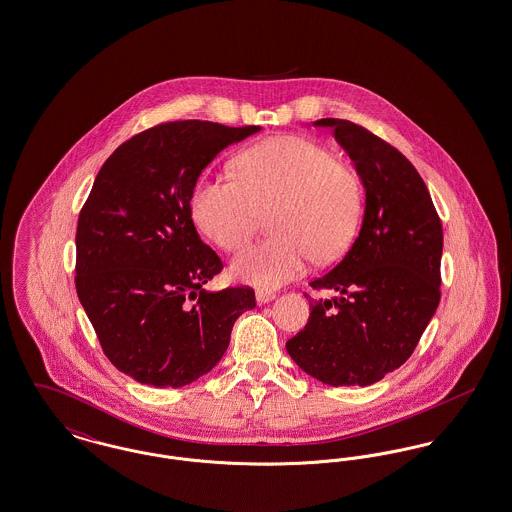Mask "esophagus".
I'll return each instance as SVG.
<instances>
[{
    "mask_svg": "<svg viewBox=\"0 0 512 512\" xmlns=\"http://www.w3.org/2000/svg\"><path fill=\"white\" fill-rule=\"evenodd\" d=\"M255 297H257V303H268V301H272L274 297H276V293L270 292V290H257L255 292Z\"/></svg>",
    "mask_w": 512,
    "mask_h": 512,
    "instance_id": "34e87169",
    "label": "esophagus"
}]
</instances>
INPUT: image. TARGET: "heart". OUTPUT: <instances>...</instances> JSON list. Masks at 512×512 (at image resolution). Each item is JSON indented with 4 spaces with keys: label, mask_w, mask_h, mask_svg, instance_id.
Segmentation results:
<instances>
[{
    "label": "heart",
    "mask_w": 512,
    "mask_h": 512,
    "mask_svg": "<svg viewBox=\"0 0 512 512\" xmlns=\"http://www.w3.org/2000/svg\"><path fill=\"white\" fill-rule=\"evenodd\" d=\"M234 178H201L190 213L197 230L236 251L272 213V240L249 245L232 261V276L278 288L301 276L311 259L334 263L353 245L363 217L357 172L328 147L299 136L268 138L234 161Z\"/></svg>",
    "instance_id": "b5f03b06"
}]
</instances>
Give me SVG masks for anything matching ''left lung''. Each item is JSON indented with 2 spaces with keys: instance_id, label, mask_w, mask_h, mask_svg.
<instances>
[{
  "instance_id": "1",
  "label": "left lung",
  "mask_w": 512,
  "mask_h": 512,
  "mask_svg": "<svg viewBox=\"0 0 512 512\" xmlns=\"http://www.w3.org/2000/svg\"><path fill=\"white\" fill-rule=\"evenodd\" d=\"M365 186L359 236L311 282L336 297L309 299V322L286 343L301 370L328 386H370L403 365L439 305L443 230L413 163L355 122L320 119Z\"/></svg>"
}]
</instances>
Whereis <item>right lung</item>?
Wrapping results in <instances>:
<instances>
[{
  "mask_svg": "<svg viewBox=\"0 0 512 512\" xmlns=\"http://www.w3.org/2000/svg\"><path fill=\"white\" fill-rule=\"evenodd\" d=\"M261 126L161 122L99 169L76 226V293L105 357L155 388H182L217 365L255 292H207L222 270L190 199L201 171Z\"/></svg>",
  "mask_w": 512,
  "mask_h": 512,
  "instance_id": "right-lung-1",
  "label": "right lung"
}]
</instances>
